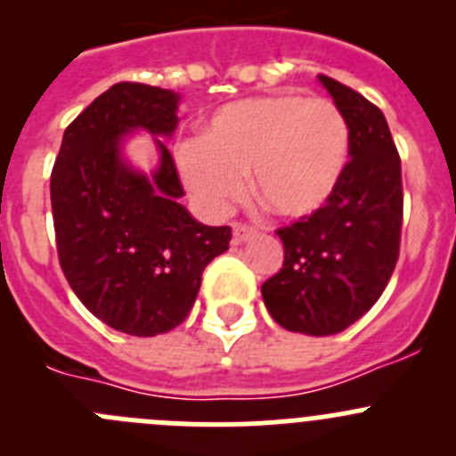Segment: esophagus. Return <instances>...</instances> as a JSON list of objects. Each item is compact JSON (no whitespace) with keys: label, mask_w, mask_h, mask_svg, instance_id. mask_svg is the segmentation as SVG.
<instances>
[{"label":"esophagus","mask_w":456,"mask_h":456,"mask_svg":"<svg viewBox=\"0 0 456 456\" xmlns=\"http://www.w3.org/2000/svg\"><path fill=\"white\" fill-rule=\"evenodd\" d=\"M233 242H247L254 238V229L247 227V224H240V223H233Z\"/></svg>","instance_id":"esophagus-1"}]
</instances>
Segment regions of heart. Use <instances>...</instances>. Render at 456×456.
<instances>
[{"label":"heart","instance_id":"1","mask_svg":"<svg viewBox=\"0 0 456 456\" xmlns=\"http://www.w3.org/2000/svg\"><path fill=\"white\" fill-rule=\"evenodd\" d=\"M351 156V130L335 103L300 94L251 96L223 105L199 142L178 151L183 183L211 214L245 190L280 218L317 214L338 191Z\"/></svg>","mask_w":456,"mask_h":456}]
</instances>
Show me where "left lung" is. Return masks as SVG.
Segmentation results:
<instances>
[{"mask_svg":"<svg viewBox=\"0 0 456 456\" xmlns=\"http://www.w3.org/2000/svg\"><path fill=\"white\" fill-rule=\"evenodd\" d=\"M351 130V160L320 211L278 229L284 265L262 284L266 311L293 333L324 335L369 314L393 275L402 236V160L384 112L330 77H317Z\"/></svg>","mask_w":456,"mask_h":456,"instance_id":"8db88e82","label":"left lung"}]
</instances>
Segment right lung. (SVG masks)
<instances>
[{"instance_id":"obj_1","label":"right lung","mask_w":456,"mask_h":456,"mask_svg":"<svg viewBox=\"0 0 456 456\" xmlns=\"http://www.w3.org/2000/svg\"><path fill=\"white\" fill-rule=\"evenodd\" d=\"M181 94L117 84L63 132L50 176L63 275L92 315L136 338L176 329L194 306L205 266L224 254L229 227L199 223L163 139L178 126ZM136 131L159 160L142 173L125 151Z\"/></svg>"}]
</instances>
